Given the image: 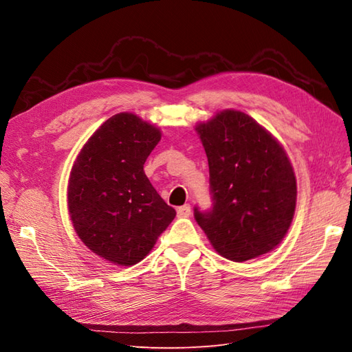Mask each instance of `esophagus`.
Here are the masks:
<instances>
[{
    "mask_svg": "<svg viewBox=\"0 0 352 352\" xmlns=\"http://www.w3.org/2000/svg\"><path fill=\"white\" fill-rule=\"evenodd\" d=\"M177 216L179 217H189L190 216V206L185 204L182 207L177 208Z\"/></svg>",
    "mask_w": 352,
    "mask_h": 352,
    "instance_id": "esophagus-1",
    "label": "esophagus"
}]
</instances>
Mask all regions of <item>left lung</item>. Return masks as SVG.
Listing matches in <instances>:
<instances>
[{
  "label": "left lung",
  "mask_w": 352,
  "mask_h": 352,
  "mask_svg": "<svg viewBox=\"0 0 352 352\" xmlns=\"http://www.w3.org/2000/svg\"><path fill=\"white\" fill-rule=\"evenodd\" d=\"M208 158V210L194 217L216 251L247 261L278 247L291 226L296 180L283 148L248 114L226 110L197 127Z\"/></svg>",
  "instance_id": "8db88e82"
}]
</instances>
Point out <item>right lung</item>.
I'll list each match as a JSON object with an SVG mask.
<instances>
[{
	"label": "right lung",
	"mask_w": 352,
	"mask_h": 352,
	"mask_svg": "<svg viewBox=\"0 0 352 352\" xmlns=\"http://www.w3.org/2000/svg\"><path fill=\"white\" fill-rule=\"evenodd\" d=\"M160 140L157 127L120 113L100 126L73 164L67 201L74 230L110 263H140L176 216L144 172Z\"/></svg>",
	"instance_id": "obj_1"
}]
</instances>
